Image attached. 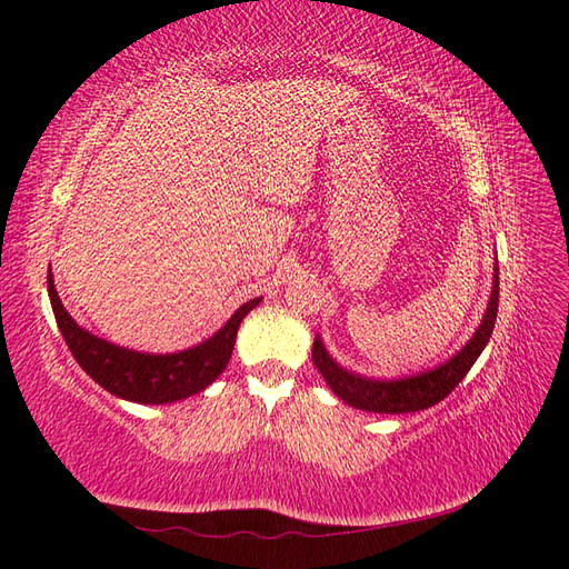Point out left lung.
<instances>
[{"mask_svg": "<svg viewBox=\"0 0 569 569\" xmlns=\"http://www.w3.org/2000/svg\"><path fill=\"white\" fill-rule=\"evenodd\" d=\"M498 313V263L493 268V289L487 306V313L481 325L477 327L475 337L465 343L462 351H458L449 363H443L435 370L406 377V380H370V377H360L349 370H343L325 351L322 341L316 337L313 341V363L318 372L325 377V382L353 408L372 410V412H416L439 403L449 396L458 382L462 380L468 370L472 368L479 353L485 351L489 337L493 332V322Z\"/></svg>", "mask_w": 569, "mask_h": 569, "instance_id": "8db88e82", "label": "left lung"}]
</instances>
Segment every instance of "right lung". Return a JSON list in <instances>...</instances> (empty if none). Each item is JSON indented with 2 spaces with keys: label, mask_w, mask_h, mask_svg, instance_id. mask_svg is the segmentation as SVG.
<instances>
[{
  "label": "right lung",
  "mask_w": 569,
  "mask_h": 569,
  "mask_svg": "<svg viewBox=\"0 0 569 569\" xmlns=\"http://www.w3.org/2000/svg\"><path fill=\"white\" fill-rule=\"evenodd\" d=\"M47 289L59 330L73 358L78 360V366L99 387H104L113 396L151 406L173 403L209 387L230 363L239 322L244 320L251 308L261 303V299H253L239 306L234 316L226 322V327H220L211 339H206L194 349L153 356L120 349L116 343H109L90 335L88 330H82L63 308L54 289V280H51V270H47Z\"/></svg>",
  "instance_id": "right-lung-1"
}]
</instances>
